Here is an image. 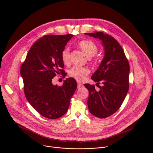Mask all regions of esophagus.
I'll use <instances>...</instances> for the list:
<instances>
[{
  "label": "esophagus",
  "mask_w": 153,
  "mask_h": 153,
  "mask_svg": "<svg viewBox=\"0 0 153 153\" xmlns=\"http://www.w3.org/2000/svg\"><path fill=\"white\" fill-rule=\"evenodd\" d=\"M83 86V85L82 83H80V82H78V83H77V88H78L79 89L82 88Z\"/></svg>",
  "instance_id": "obj_1"
}]
</instances>
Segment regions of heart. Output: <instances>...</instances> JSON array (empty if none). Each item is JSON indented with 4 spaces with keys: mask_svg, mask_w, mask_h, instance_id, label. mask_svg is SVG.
Listing matches in <instances>:
<instances>
[{
    "mask_svg": "<svg viewBox=\"0 0 153 153\" xmlns=\"http://www.w3.org/2000/svg\"><path fill=\"white\" fill-rule=\"evenodd\" d=\"M78 45L83 53L88 57H92L98 52V47L95 43L89 40H83L79 42ZM61 57L63 62L68 65L70 63V52L68 47L65 48L61 53ZM93 63L95 61L93 60ZM88 68L85 67H73L69 71V75L76 80L82 82L85 79L86 76L90 74Z\"/></svg>",
    "mask_w": 153,
    "mask_h": 153,
    "instance_id": "1",
    "label": "heart"
}]
</instances>
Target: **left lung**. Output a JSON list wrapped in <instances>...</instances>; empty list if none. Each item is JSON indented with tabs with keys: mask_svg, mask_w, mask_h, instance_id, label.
Segmentation results:
<instances>
[{
	"mask_svg": "<svg viewBox=\"0 0 153 153\" xmlns=\"http://www.w3.org/2000/svg\"><path fill=\"white\" fill-rule=\"evenodd\" d=\"M102 40L105 55L91 79L103 83L96 91L94 85L85 84L89 91L87 104L89 111L99 118H106L116 113L122 105L129 90V65L124 51L112 36L102 32L85 33Z\"/></svg>",
	"mask_w": 153,
	"mask_h": 153,
	"instance_id": "1",
	"label": "left lung"
}]
</instances>
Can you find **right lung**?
Instances as JSON below:
<instances>
[{"label":"right lung","mask_w":153,"mask_h":153,"mask_svg":"<svg viewBox=\"0 0 153 153\" xmlns=\"http://www.w3.org/2000/svg\"><path fill=\"white\" fill-rule=\"evenodd\" d=\"M73 36L42 37L33 43L20 67L27 100L40 114L50 119H58L67 113L77 88L73 78H67L62 86L52 83L57 74L65 77L61 53Z\"/></svg>","instance_id":"right-lung-1"}]
</instances>
